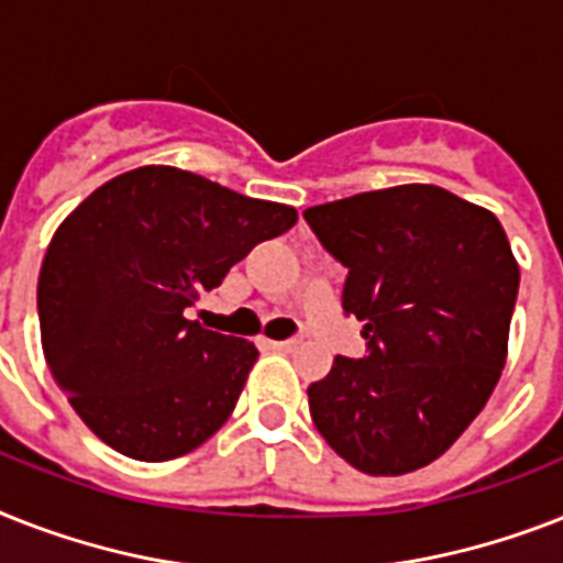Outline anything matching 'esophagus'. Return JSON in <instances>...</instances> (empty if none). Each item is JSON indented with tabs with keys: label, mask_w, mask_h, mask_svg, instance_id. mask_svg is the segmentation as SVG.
Returning a JSON list of instances; mask_svg holds the SVG:
<instances>
[{
	"label": "esophagus",
	"mask_w": 563,
	"mask_h": 563,
	"mask_svg": "<svg viewBox=\"0 0 563 563\" xmlns=\"http://www.w3.org/2000/svg\"><path fill=\"white\" fill-rule=\"evenodd\" d=\"M274 350H280V353H289V350H295L297 341H272Z\"/></svg>",
	"instance_id": "1"
}]
</instances>
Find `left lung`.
I'll use <instances>...</instances> for the list:
<instances>
[{"instance_id": "obj_1", "label": "left lung", "mask_w": 563, "mask_h": 563, "mask_svg": "<svg viewBox=\"0 0 563 563\" xmlns=\"http://www.w3.org/2000/svg\"><path fill=\"white\" fill-rule=\"evenodd\" d=\"M346 268L344 312L364 358L309 385L314 428L373 477L433 463L486 408L509 350L520 268L492 210L437 185H399L303 210Z\"/></svg>"}]
</instances>
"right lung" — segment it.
I'll use <instances>...</instances> for the list:
<instances>
[{"label":"right lung","mask_w":563,"mask_h":563,"mask_svg":"<svg viewBox=\"0 0 563 563\" xmlns=\"http://www.w3.org/2000/svg\"><path fill=\"white\" fill-rule=\"evenodd\" d=\"M289 205L150 164L77 205L45 251L36 312L57 387L98 440L141 463L194 451L234 413L257 346L187 321Z\"/></svg>","instance_id":"obj_1"}]
</instances>
